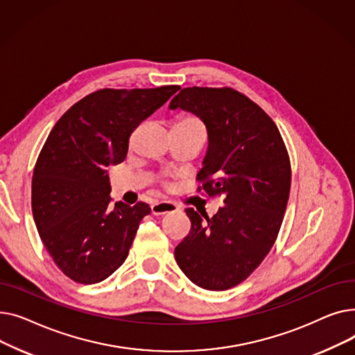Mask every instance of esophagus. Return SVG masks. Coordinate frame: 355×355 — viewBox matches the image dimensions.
Listing matches in <instances>:
<instances>
[{"label":"esophagus","instance_id":"esophagus-1","mask_svg":"<svg viewBox=\"0 0 355 355\" xmlns=\"http://www.w3.org/2000/svg\"><path fill=\"white\" fill-rule=\"evenodd\" d=\"M178 210V206L173 201H158L151 206V213L154 216H162L166 213H174Z\"/></svg>","mask_w":355,"mask_h":355}]
</instances>
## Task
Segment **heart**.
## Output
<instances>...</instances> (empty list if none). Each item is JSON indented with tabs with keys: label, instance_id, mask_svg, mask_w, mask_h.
Masks as SVG:
<instances>
[{
	"label": "heart",
	"instance_id": "1",
	"mask_svg": "<svg viewBox=\"0 0 355 355\" xmlns=\"http://www.w3.org/2000/svg\"><path fill=\"white\" fill-rule=\"evenodd\" d=\"M175 125H182V126H190V128H198V129H204L202 123L200 122V119H197L196 116H182L180 118Z\"/></svg>",
	"mask_w": 355,
	"mask_h": 355
}]
</instances>
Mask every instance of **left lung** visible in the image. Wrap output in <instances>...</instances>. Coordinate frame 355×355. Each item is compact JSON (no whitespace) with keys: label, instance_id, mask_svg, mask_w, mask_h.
I'll return each mask as SVG.
<instances>
[{"label":"left lung","instance_id":"1","mask_svg":"<svg viewBox=\"0 0 355 355\" xmlns=\"http://www.w3.org/2000/svg\"><path fill=\"white\" fill-rule=\"evenodd\" d=\"M177 107L207 128L197 191L223 196L225 206L213 217L185 210L191 229L175 260L197 286L226 291L248 279L275 243L291 191L289 155L270 116L232 87H184L170 103Z\"/></svg>","mask_w":355,"mask_h":355}]
</instances>
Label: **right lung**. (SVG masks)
<instances>
[{
  "label": "right lung",
  "instance_id": "right-lung-1",
  "mask_svg": "<svg viewBox=\"0 0 355 355\" xmlns=\"http://www.w3.org/2000/svg\"><path fill=\"white\" fill-rule=\"evenodd\" d=\"M178 89H101L51 129L34 166L31 209L44 248L71 281L102 282L128 257L151 209L112 206L107 166L126 158L130 134Z\"/></svg>",
  "mask_w": 355,
  "mask_h": 355
}]
</instances>
